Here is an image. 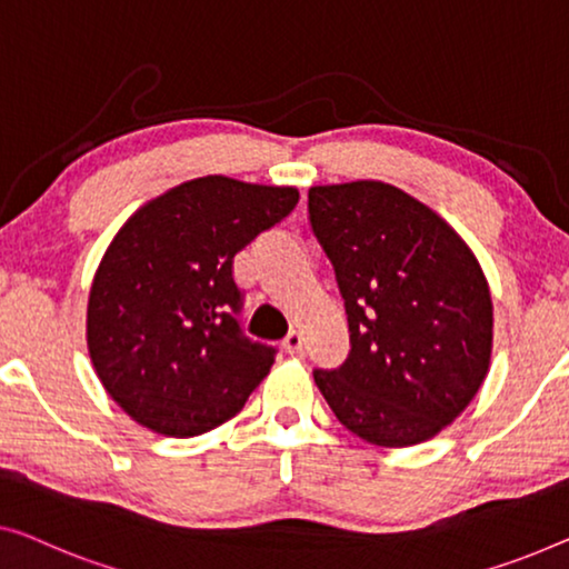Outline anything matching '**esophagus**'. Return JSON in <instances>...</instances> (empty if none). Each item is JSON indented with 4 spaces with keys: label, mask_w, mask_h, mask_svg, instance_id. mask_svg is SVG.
Masks as SVG:
<instances>
[{
    "label": "esophagus",
    "mask_w": 569,
    "mask_h": 569,
    "mask_svg": "<svg viewBox=\"0 0 569 569\" xmlns=\"http://www.w3.org/2000/svg\"><path fill=\"white\" fill-rule=\"evenodd\" d=\"M283 350H286L288 355H299V352L303 350V337H301V332H296V329H291V332H288L286 339H283Z\"/></svg>",
    "instance_id": "obj_1"
}]
</instances>
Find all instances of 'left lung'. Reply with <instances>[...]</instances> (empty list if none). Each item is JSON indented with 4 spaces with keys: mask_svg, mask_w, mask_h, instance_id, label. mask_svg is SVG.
<instances>
[{
    "mask_svg": "<svg viewBox=\"0 0 569 569\" xmlns=\"http://www.w3.org/2000/svg\"><path fill=\"white\" fill-rule=\"evenodd\" d=\"M309 224L350 327L347 360L313 370V383L366 442H427L488 376L493 301L478 260L442 217L383 181L311 186Z\"/></svg>",
    "mask_w": 569,
    "mask_h": 569,
    "instance_id": "left-lung-1",
    "label": "left lung"
}]
</instances>
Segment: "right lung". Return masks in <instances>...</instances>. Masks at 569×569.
<instances>
[{
    "mask_svg": "<svg viewBox=\"0 0 569 569\" xmlns=\"http://www.w3.org/2000/svg\"><path fill=\"white\" fill-rule=\"evenodd\" d=\"M299 203L293 186L227 176L148 201L109 244L91 283L87 342L107 393L166 437H197L242 409L276 347L242 332L232 262Z\"/></svg>",
    "mask_w": 569,
    "mask_h": 569,
    "instance_id": "right-lung-1",
    "label": "right lung"
}]
</instances>
